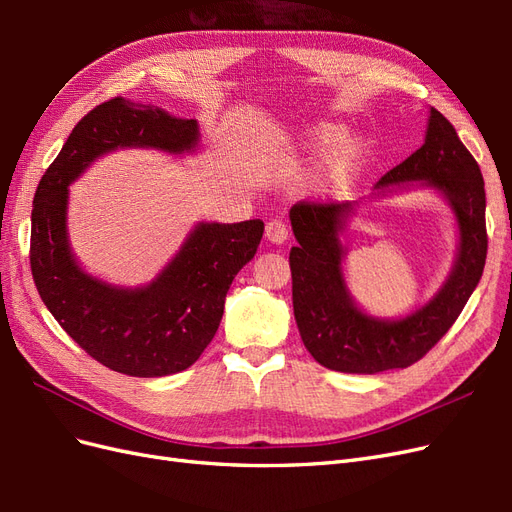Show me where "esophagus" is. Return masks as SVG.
I'll use <instances>...</instances> for the list:
<instances>
[{
    "instance_id": "esophagus-1",
    "label": "esophagus",
    "mask_w": 512,
    "mask_h": 512,
    "mask_svg": "<svg viewBox=\"0 0 512 512\" xmlns=\"http://www.w3.org/2000/svg\"><path fill=\"white\" fill-rule=\"evenodd\" d=\"M265 237L267 241L280 245L288 239V226L284 220H271L267 222V228H265Z\"/></svg>"
}]
</instances>
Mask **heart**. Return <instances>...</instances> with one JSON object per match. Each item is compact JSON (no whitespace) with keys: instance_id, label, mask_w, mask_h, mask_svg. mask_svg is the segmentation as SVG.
<instances>
[{"instance_id":"1","label":"heart","mask_w":512,"mask_h":512,"mask_svg":"<svg viewBox=\"0 0 512 512\" xmlns=\"http://www.w3.org/2000/svg\"><path fill=\"white\" fill-rule=\"evenodd\" d=\"M303 149L322 158L312 175V190L320 194H339L352 188L367 160V143L361 136H346L337 123H318L303 134Z\"/></svg>"}]
</instances>
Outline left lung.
<instances>
[{
    "mask_svg": "<svg viewBox=\"0 0 512 512\" xmlns=\"http://www.w3.org/2000/svg\"><path fill=\"white\" fill-rule=\"evenodd\" d=\"M416 181L438 190L451 205L459 247L451 275L429 303L406 318L365 314L350 297L339 235L354 203H297L290 209L297 243L290 250L292 307L305 348L314 359L344 374H378L421 361L453 327L480 282L487 258L485 181L472 153L440 111L431 108L425 143L389 170L376 188Z\"/></svg>",
    "mask_w": 512,
    "mask_h": 512,
    "instance_id": "8db88e82",
    "label": "left lung"
}]
</instances>
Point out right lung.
I'll return each mask as SVG.
<instances>
[{
  "mask_svg": "<svg viewBox=\"0 0 512 512\" xmlns=\"http://www.w3.org/2000/svg\"><path fill=\"white\" fill-rule=\"evenodd\" d=\"M196 119L126 98L102 102L76 123L34 196L29 262L40 299L76 344L108 369L160 378L188 369L220 327L226 292L265 232L260 220L198 222L156 280L119 288L89 275L68 241V185L104 153L147 147L190 153Z\"/></svg>",
  "mask_w": 512,
  "mask_h": 512,
  "instance_id": "right-lung-1",
  "label": "right lung"
}]
</instances>
